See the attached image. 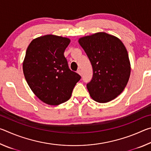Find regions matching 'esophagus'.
I'll use <instances>...</instances> for the list:
<instances>
[{"instance_id": "esophagus-1", "label": "esophagus", "mask_w": 151, "mask_h": 151, "mask_svg": "<svg viewBox=\"0 0 151 151\" xmlns=\"http://www.w3.org/2000/svg\"><path fill=\"white\" fill-rule=\"evenodd\" d=\"M77 73L78 74V75H80L81 76L82 75V71H81V70H80V69L78 70H77Z\"/></svg>"}]
</instances>
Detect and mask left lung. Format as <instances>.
Wrapping results in <instances>:
<instances>
[{"mask_svg": "<svg viewBox=\"0 0 151 151\" xmlns=\"http://www.w3.org/2000/svg\"><path fill=\"white\" fill-rule=\"evenodd\" d=\"M78 43L93 66V78L86 85L91 98L101 103L112 101L124 91L131 75V63L124 44L115 36L104 32L81 37Z\"/></svg>", "mask_w": 151, "mask_h": 151, "instance_id": "left-lung-1", "label": "left lung"}]
</instances>
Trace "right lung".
Instances as JSON below:
<instances>
[{"mask_svg":"<svg viewBox=\"0 0 151 151\" xmlns=\"http://www.w3.org/2000/svg\"><path fill=\"white\" fill-rule=\"evenodd\" d=\"M70 42L68 38L47 35L33 39L22 63L25 79L40 101L59 105L70 98L81 76L68 68L64 52Z\"/></svg>","mask_w":151,"mask_h":151,"instance_id":"obj_1","label":"right lung"}]
</instances>
